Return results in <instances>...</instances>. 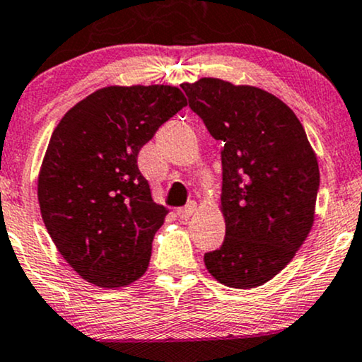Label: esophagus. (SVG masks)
I'll list each match as a JSON object with an SVG mask.
<instances>
[{
  "label": "esophagus",
  "instance_id": "obj_1",
  "mask_svg": "<svg viewBox=\"0 0 362 362\" xmlns=\"http://www.w3.org/2000/svg\"><path fill=\"white\" fill-rule=\"evenodd\" d=\"M195 210H197V204L195 202H189L185 205V207H182V209H178V217L182 218V221H187V218H190L192 215L195 214Z\"/></svg>",
  "mask_w": 362,
  "mask_h": 362
}]
</instances>
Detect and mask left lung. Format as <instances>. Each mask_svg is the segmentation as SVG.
<instances>
[{
    "instance_id": "1",
    "label": "left lung",
    "mask_w": 362,
    "mask_h": 362,
    "mask_svg": "<svg viewBox=\"0 0 362 362\" xmlns=\"http://www.w3.org/2000/svg\"><path fill=\"white\" fill-rule=\"evenodd\" d=\"M189 107L221 140L226 239L204 255L234 289H254L291 262L314 222L319 165L303 123L282 100L218 78L182 83Z\"/></svg>"
}]
</instances>
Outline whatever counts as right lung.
<instances>
[{
	"instance_id": "1",
	"label": "right lung",
	"mask_w": 362,
	"mask_h": 362,
	"mask_svg": "<svg viewBox=\"0 0 362 362\" xmlns=\"http://www.w3.org/2000/svg\"><path fill=\"white\" fill-rule=\"evenodd\" d=\"M185 105L177 86H107L68 110L53 130L38 175L41 217L85 281L123 287L147 271L168 210L153 202L136 157Z\"/></svg>"
}]
</instances>
